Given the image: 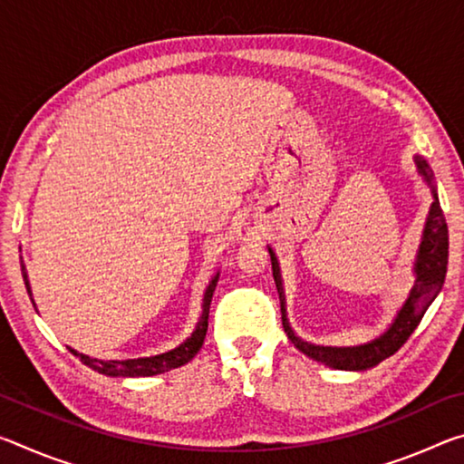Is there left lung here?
Listing matches in <instances>:
<instances>
[{
  "label": "left lung",
  "mask_w": 464,
  "mask_h": 464,
  "mask_svg": "<svg viewBox=\"0 0 464 464\" xmlns=\"http://www.w3.org/2000/svg\"><path fill=\"white\" fill-rule=\"evenodd\" d=\"M415 163L421 171V176L426 178V182L431 184V174L428 163L421 157H415ZM272 257V274L274 282H276L280 301H282V325L288 340L293 342L303 354L317 360V362L325 364L335 371H366V368L376 366L382 360L395 354L401 345L410 340V335L415 332V327L420 325L423 313L428 311L431 301L438 296L442 290L444 278H446V266H449V225L440 207L438 198L434 200L430 208V217L426 221V229H423V239L420 246L418 262H415V274H418V282L411 290L410 298H407L403 309L399 311L395 324L379 340L371 343L356 345V348H325V345H313L309 342L298 340L290 329L286 315H285V293H282V280L278 270V260L274 256V251L268 247Z\"/></svg>",
  "instance_id": "obj_1"
}]
</instances>
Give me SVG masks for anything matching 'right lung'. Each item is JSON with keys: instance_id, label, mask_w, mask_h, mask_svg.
<instances>
[{"instance_id": "1", "label": "right lung", "mask_w": 464, "mask_h": 464, "mask_svg": "<svg viewBox=\"0 0 464 464\" xmlns=\"http://www.w3.org/2000/svg\"><path fill=\"white\" fill-rule=\"evenodd\" d=\"M20 266H22V276H24L26 290L30 295L26 268L22 262H20ZM217 282H218V274L213 280H210V285L207 286V293H204L202 315L198 319V324H196V329L192 332V335L188 337L184 343H179L178 348L166 352V354H157L151 358H132V360H98V358H90L85 354H80V352H75V350H72V352L82 360L85 366H90L96 372L106 374V376H153V374L174 371V368H178V366H184L186 362H190L196 354H198L204 337H207L208 309H210V301H213Z\"/></svg>"}]
</instances>
